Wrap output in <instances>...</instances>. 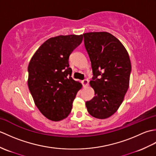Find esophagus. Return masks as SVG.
Returning <instances> with one entry per match:
<instances>
[{
	"label": "esophagus",
	"mask_w": 156,
	"mask_h": 156,
	"mask_svg": "<svg viewBox=\"0 0 156 156\" xmlns=\"http://www.w3.org/2000/svg\"><path fill=\"white\" fill-rule=\"evenodd\" d=\"M82 85H83L84 87H87V86L88 85V80H82Z\"/></svg>",
	"instance_id": "esophagus-1"
}]
</instances>
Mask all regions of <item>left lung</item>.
Returning <instances> with one entry per match:
<instances>
[{"mask_svg":"<svg viewBox=\"0 0 156 156\" xmlns=\"http://www.w3.org/2000/svg\"><path fill=\"white\" fill-rule=\"evenodd\" d=\"M83 35L94 76L90 84L95 94L86 102V107L92 117L105 119L113 115L124 100L129 86L130 58L122 43L108 32Z\"/></svg>","mask_w":156,"mask_h":156,"instance_id":"obj_1","label":"left lung"}]
</instances>
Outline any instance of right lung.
Segmentation results:
<instances>
[{"mask_svg":"<svg viewBox=\"0 0 156 156\" xmlns=\"http://www.w3.org/2000/svg\"><path fill=\"white\" fill-rule=\"evenodd\" d=\"M83 35H59L45 41L28 66V87L36 107L43 115L59 121L70 113L82 85L75 81L69 68V56L80 45Z\"/></svg>","mask_w":156,"mask_h":156,"instance_id":"1","label":"right lung"}]
</instances>
